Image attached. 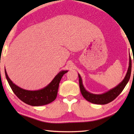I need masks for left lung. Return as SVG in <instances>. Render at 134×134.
<instances>
[{
  "mask_svg": "<svg viewBox=\"0 0 134 134\" xmlns=\"http://www.w3.org/2000/svg\"><path fill=\"white\" fill-rule=\"evenodd\" d=\"M131 67H132V63H131V57H130V63H129L128 69L124 80L115 87L109 90L108 92L105 93L101 94H93L87 92L85 89V88L84 87L81 76L79 74V85H80V89L81 94L83 95V97L86 100H87V101L92 103L97 104V105H105V104L110 103V102L113 101L115 99H116L117 96H119L120 93L122 92V90H124L126 84L128 83L131 76Z\"/></svg>",
  "mask_w": 134,
  "mask_h": 134,
  "instance_id": "1",
  "label": "left lung"
}]
</instances>
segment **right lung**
I'll return each mask as SVG.
<instances>
[{"label": "right lung", "instance_id": "1", "mask_svg": "<svg viewBox=\"0 0 134 134\" xmlns=\"http://www.w3.org/2000/svg\"><path fill=\"white\" fill-rule=\"evenodd\" d=\"M67 71V70L66 71L63 70L60 71L46 87L42 89L32 91V90L22 89L13 83L9 78L6 69H4L6 79L16 96L24 103L34 106L47 105V104L53 102L56 99L58 93L59 83H60L63 75L66 73Z\"/></svg>", "mask_w": 134, "mask_h": 134}]
</instances>
